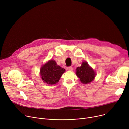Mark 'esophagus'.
I'll list each match as a JSON object with an SVG mask.
<instances>
[{
  "label": "esophagus",
  "mask_w": 129,
  "mask_h": 129,
  "mask_svg": "<svg viewBox=\"0 0 129 129\" xmlns=\"http://www.w3.org/2000/svg\"><path fill=\"white\" fill-rule=\"evenodd\" d=\"M73 68L72 67H69L67 68V70L68 71H73Z\"/></svg>",
  "instance_id": "obj_1"
}]
</instances>
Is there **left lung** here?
<instances>
[{"label":"left lung","mask_w":129,"mask_h":129,"mask_svg":"<svg viewBox=\"0 0 129 129\" xmlns=\"http://www.w3.org/2000/svg\"><path fill=\"white\" fill-rule=\"evenodd\" d=\"M76 74L83 84L90 83L94 80L95 76L94 70L86 61L83 62L81 67L77 68Z\"/></svg>","instance_id":"8db88e82"}]
</instances>
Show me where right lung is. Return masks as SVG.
I'll return each mask as SVG.
<instances>
[{
  "label": "right lung",
  "instance_id": "add662e5",
  "mask_svg": "<svg viewBox=\"0 0 129 129\" xmlns=\"http://www.w3.org/2000/svg\"><path fill=\"white\" fill-rule=\"evenodd\" d=\"M65 69L58 66L55 60H51L40 69V74L44 82L47 84H56L59 80Z\"/></svg>",
  "mask_w": 129,
  "mask_h": 129
}]
</instances>
